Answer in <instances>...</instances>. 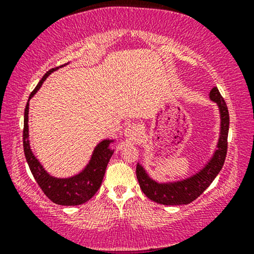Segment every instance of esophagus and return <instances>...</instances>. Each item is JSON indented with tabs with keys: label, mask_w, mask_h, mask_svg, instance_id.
<instances>
[{
	"label": "esophagus",
	"mask_w": 254,
	"mask_h": 254,
	"mask_svg": "<svg viewBox=\"0 0 254 254\" xmlns=\"http://www.w3.org/2000/svg\"><path fill=\"white\" fill-rule=\"evenodd\" d=\"M125 136L128 137V140L136 141L140 137V128L136 124H129L125 128Z\"/></svg>",
	"instance_id": "1"
}]
</instances>
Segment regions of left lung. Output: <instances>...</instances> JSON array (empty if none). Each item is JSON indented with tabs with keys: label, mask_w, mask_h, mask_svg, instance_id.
<instances>
[{
	"label": "left lung",
	"mask_w": 254,
	"mask_h": 254,
	"mask_svg": "<svg viewBox=\"0 0 254 254\" xmlns=\"http://www.w3.org/2000/svg\"><path fill=\"white\" fill-rule=\"evenodd\" d=\"M209 99L216 103L220 112V135L216 148L206 164L193 175L175 182H162L152 179L141 163L136 165V177L145 195L155 202L165 206L189 204L206 190L223 168L228 149L229 112L227 104L217 88L209 92Z\"/></svg>",
	"instance_id": "8db88e82"
}]
</instances>
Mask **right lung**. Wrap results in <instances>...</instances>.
I'll list each match as a JSON object with an SVG mask.
<instances>
[{"label": "right lung", "mask_w": 254, "mask_h": 254, "mask_svg": "<svg viewBox=\"0 0 254 254\" xmlns=\"http://www.w3.org/2000/svg\"><path fill=\"white\" fill-rule=\"evenodd\" d=\"M64 65H60V68L64 67ZM58 69L59 67L51 69L44 75V77L40 79L38 85L31 92L29 100H27L25 112H24V154H25L26 162L29 164V168L32 172L34 179H36L38 185L40 186V189L46 194L48 199L53 201L54 203L60 204V206H78V204L84 203L91 199L97 190H99L104 175H105L106 166L114 152V149L111 148V144L114 143L116 140L105 138V140L100 141L93 149L91 158H90L88 164L77 175L67 177V178H58V177L50 175L45 170L39 159L34 156L32 149H31L29 138V102L38 92V90L41 88L45 79Z\"/></svg>", "instance_id": "obj_1"}]
</instances>
